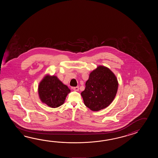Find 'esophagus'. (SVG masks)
<instances>
[{"label":"esophagus","mask_w":158,"mask_h":158,"mask_svg":"<svg viewBox=\"0 0 158 158\" xmlns=\"http://www.w3.org/2000/svg\"><path fill=\"white\" fill-rule=\"evenodd\" d=\"M73 90H74V91H78L79 90V87H78V86L74 87H73Z\"/></svg>","instance_id":"34e87169"}]
</instances>
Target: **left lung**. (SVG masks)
Returning <instances> with one entry per match:
<instances>
[{
    "instance_id": "left-lung-1",
    "label": "left lung",
    "mask_w": 158,
    "mask_h": 158,
    "mask_svg": "<svg viewBox=\"0 0 158 158\" xmlns=\"http://www.w3.org/2000/svg\"><path fill=\"white\" fill-rule=\"evenodd\" d=\"M118 85L117 78L109 68L98 66L91 72L81 94L84 104L93 111L107 107L116 95Z\"/></svg>"
}]
</instances>
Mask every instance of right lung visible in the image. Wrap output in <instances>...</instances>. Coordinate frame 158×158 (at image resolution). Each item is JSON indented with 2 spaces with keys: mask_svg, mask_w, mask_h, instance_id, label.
I'll return each instance as SVG.
<instances>
[{
  "mask_svg": "<svg viewBox=\"0 0 158 158\" xmlns=\"http://www.w3.org/2000/svg\"><path fill=\"white\" fill-rule=\"evenodd\" d=\"M70 92L67 86L55 76L46 75L38 86L40 101L51 108H57L63 104Z\"/></svg>",
  "mask_w": 158,
  "mask_h": 158,
  "instance_id": "1",
  "label": "right lung"
}]
</instances>
